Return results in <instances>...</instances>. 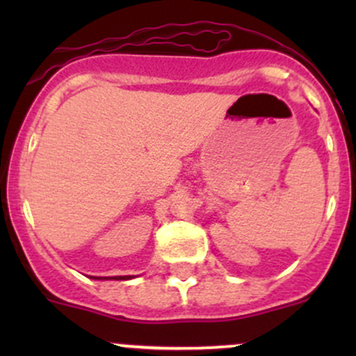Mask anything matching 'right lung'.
Wrapping results in <instances>:
<instances>
[{
  "label": "right lung",
  "mask_w": 356,
  "mask_h": 356,
  "mask_svg": "<svg viewBox=\"0 0 356 356\" xmlns=\"http://www.w3.org/2000/svg\"><path fill=\"white\" fill-rule=\"evenodd\" d=\"M95 280H130V276H113V277H95Z\"/></svg>",
  "instance_id": "right-lung-1"
}]
</instances>
